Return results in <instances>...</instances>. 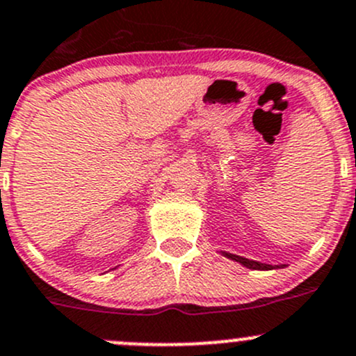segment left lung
<instances>
[{
    "label": "left lung",
    "instance_id": "8db88e82",
    "mask_svg": "<svg viewBox=\"0 0 356 356\" xmlns=\"http://www.w3.org/2000/svg\"><path fill=\"white\" fill-rule=\"evenodd\" d=\"M224 257L231 258V260L238 261V264H241L243 267L246 268H251V270H274V268H282L284 265H270V264H261V261H257V260H250V258H245V257H239V254H234V253H227V251H220Z\"/></svg>",
    "mask_w": 356,
    "mask_h": 356
}]
</instances>
